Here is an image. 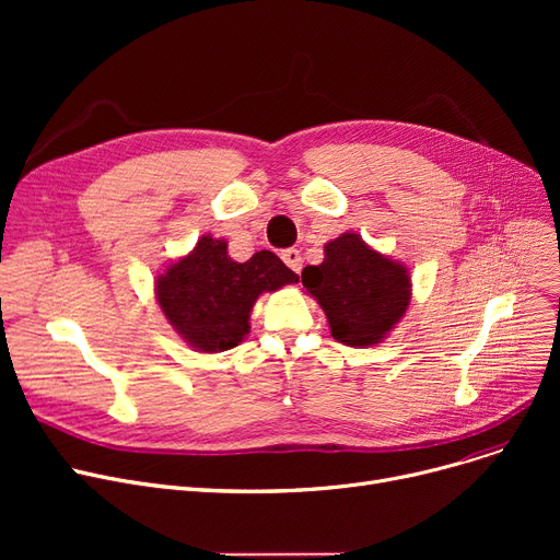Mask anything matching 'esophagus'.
Masks as SVG:
<instances>
[{
  "instance_id": "34e87169",
  "label": "esophagus",
  "mask_w": 560,
  "mask_h": 560,
  "mask_svg": "<svg viewBox=\"0 0 560 560\" xmlns=\"http://www.w3.org/2000/svg\"><path fill=\"white\" fill-rule=\"evenodd\" d=\"M281 258H283V262L288 265L292 272L300 275V270H302V254H300V249H283Z\"/></svg>"
}]
</instances>
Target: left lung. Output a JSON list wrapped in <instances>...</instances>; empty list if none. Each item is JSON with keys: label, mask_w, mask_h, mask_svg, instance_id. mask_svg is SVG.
Instances as JSON below:
<instances>
[{"label": "left lung", "mask_w": 560, "mask_h": 560, "mask_svg": "<svg viewBox=\"0 0 560 560\" xmlns=\"http://www.w3.org/2000/svg\"><path fill=\"white\" fill-rule=\"evenodd\" d=\"M302 283L325 311L331 336L349 347L384 340L410 302L406 265L372 249L359 233L325 245V260L306 265Z\"/></svg>", "instance_id": "obj_1"}]
</instances>
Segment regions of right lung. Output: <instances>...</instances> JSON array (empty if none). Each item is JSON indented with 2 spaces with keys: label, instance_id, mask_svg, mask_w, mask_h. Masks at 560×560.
Instances as JSON below:
<instances>
[{
  "label": "right lung",
  "instance_id": "obj_1",
  "mask_svg": "<svg viewBox=\"0 0 560 560\" xmlns=\"http://www.w3.org/2000/svg\"><path fill=\"white\" fill-rule=\"evenodd\" d=\"M298 279L268 249L238 262L229 256L222 238L201 235L188 256L170 262L156 277V302L192 349L218 354L247 338L249 315L262 292Z\"/></svg>",
  "mask_w": 560,
  "mask_h": 560
}]
</instances>
